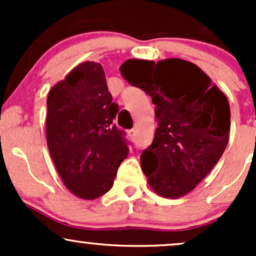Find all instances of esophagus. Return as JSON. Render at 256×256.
<instances>
[{"label": "esophagus", "instance_id": "1", "mask_svg": "<svg viewBox=\"0 0 256 256\" xmlns=\"http://www.w3.org/2000/svg\"><path fill=\"white\" fill-rule=\"evenodd\" d=\"M128 136H130L131 138L136 137V130H134V128H132V130H128Z\"/></svg>", "mask_w": 256, "mask_h": 256}]
</instances>
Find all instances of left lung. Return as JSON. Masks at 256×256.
I'll list each match as a JSON object with an SVG mask.
<instances>
[{
	"label": "left lung",
	"instance_id": "8db88e82",
	"mask_svg": "<svg viewBox=\"0 0 256 256\" xmlns=\"http://www.w3.org/2000/svg\"><path fill=\"white\" fill-rule=\"evenodd\" d=\"M122 77L155 104L158 128L140 155L152 189L167 198L190 192L222 158L230 134V106L200 67L182 58L128 60Z\"/></svg>",
	"mask_w": 256,
	"mask_h": 256
}]
</instances>
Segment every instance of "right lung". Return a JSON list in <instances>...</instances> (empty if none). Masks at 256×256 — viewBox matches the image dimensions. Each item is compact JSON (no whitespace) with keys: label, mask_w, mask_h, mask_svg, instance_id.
Instances as JSON below:
<instances>
[{"label":"right lung","mask_w":256,"mask_h":256,"mask_svg":"<svg viewBox=\"0 0 256 256\" xmlns=\"http://www.w3.org/2000/svg\"><path fill=\"white\" fill-rule=\"evenodd\" d=\"M112 100L104 68L94 61L74 67L46 98L49 152L64 184L80 198L110 192L128 155L125 131L113 124L119 107Z\"/></svg>","instance_id":"add662e5"}]
</instances>
